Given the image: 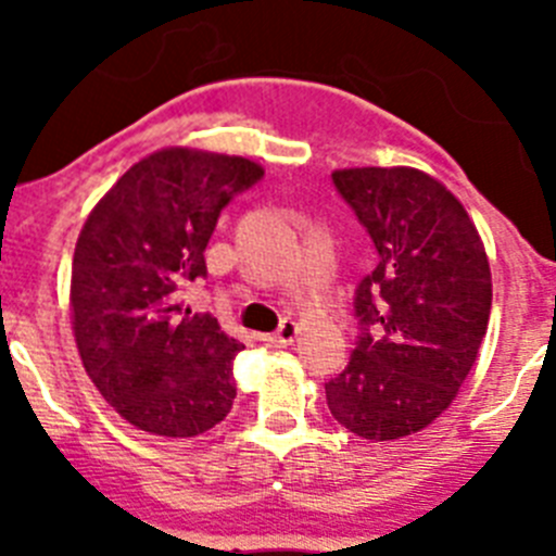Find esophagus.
<instances>
[{"mask_svg": "<svg viewBox=\"0 0 556 556\" xmlns=\"http://www.w3.org/2000/svg\"><path fill=\"white\" fill-rule=\"evenodd\" d=\"M294 337H298V323L283 320L281 328H278V331H275L273 337H269V342H273L275 348H287V345H292Z\"/></svg>", "mask_w": 556, "mask_h": 556, "instance_id": "esophagus-1", "label": "esophagus"}]
</instances>
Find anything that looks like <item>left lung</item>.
<instances>
[{"instance_id":"8db88e82","label":"left lung","mask_w":556,"mask_h":556,"mask_svg":"<svg viewBox=\"0 0 556 556\" xmlns=\"http://www.w3.org/2000/svg\"><path fill=\"white\" fill-rule=\"evenodd\" d=\"M331 180L378 264L356 287V348L326 401L337 424L384 443L443 415L476 365L493 306L488 253L468 211L426 172L362 166Z\"/></svg>"}]
</instances>
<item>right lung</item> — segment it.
<instances>
[{
	"instance_id": "add662e5",
	"label": "right lung",
	"mask_w": 556,
	"mask_h": 556,
	"mask_svg": "<svg viewBox=\"0 0 556 556\" xmlns=\"http://www.w3.org/2000/svg\"><path fill=\"white\" fill-rule=\"evenodd\" d=\"M264 178L239 155L166 147L122 175L88 214L72 262V328L83 367L127 424L198 437L233 406L242 342L184 289L205 278L225 205Z\"/></svg>"
}]
</instances>
